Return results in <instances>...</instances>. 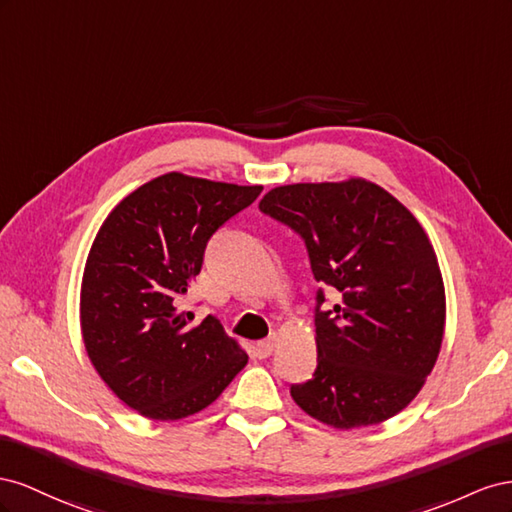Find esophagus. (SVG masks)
Segmentation results:
<instances>
[{
	"mask_svg": "<svg viewBox=\"0 0 512 512\" xmlns=\"http://www.w3.org/2000/svg\"><path fill=\"white\" fill-rule=\"evenodd\" d=\"M274 337H270V339H266V341H259V343H255V356L257 358H268L272 352H274Z\"/></svg>",
	"mask_w": 512,
	"mask_h": 512,
	"instance_id": "esophagus-1",
	"label": "esophagus"
}]
</instances>
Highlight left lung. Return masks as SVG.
<instances>
[{"mask_svg": "<svg viewBox=\"0 0 512 512\" xmlns=\"http://www.w3.org/2000/svg\"><path fill=\"white\" fill-rule=\"evenodd\" d=\"M259 210L294 229L321 287L317 369L291 397L334 429L379 425L414 401L440 356L446 294L429 236L401 201L362 178L276 186Z\"/></svg>", "mask_w": 512, "mask_h": 512, "instance_id": "1", "label": "left lung"}]
</instances>
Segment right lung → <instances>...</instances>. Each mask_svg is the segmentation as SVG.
I'll use <instances>...</instances> for the list:
<instances>
[{"mask_svg": "<svg viewBox=\"0 0 512 512\" xmlns=\"http://www.w3.org/2000/svg\"><path fill=\"white\" fill-rule=\"evenodd\" d=\"M261 188L171 171L124 197L98 229L81 281L85 352L141 416H193L246 367V352L221 321L208 315L193 324L180 302L208 240Z\"/></svg>", "mask_w": 512, "mask_h": 512, "instance_id": "obj_1", "label": "right lung"}]
</instances>
